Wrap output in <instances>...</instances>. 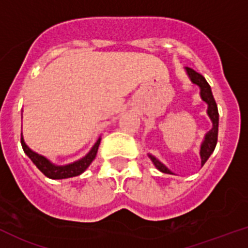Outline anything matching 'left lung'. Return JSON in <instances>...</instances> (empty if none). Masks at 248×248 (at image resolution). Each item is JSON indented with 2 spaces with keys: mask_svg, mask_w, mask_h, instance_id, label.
<instances>
[{
  "mask_svg": "<svg viewBox=\"0 0 248 248\" xmlns=\"http://www.w3.org/2000/svg\"><path fill=\"white\" fill-rule=\"evenodd\" d=\"M185 73L188 75L189 80L193 85L198 86L200 90V99L202 102H205L207 106L206 108V115L209 117V120L213 124V127L209 132L205 133L204 140H202V144H200V159H202V167L204 166L205 162L209 159L211 155H213L214 149H215L216 143H217V132H218V111H217V105H216L215 99L213 96V93H211L210 85L207 84V81L205 80V78L202 74L196 73L195 70L190 68H184ZM148 157L151 158L152 163L155 164V168L158 169L162 173L167 174H174L166 164H163L157 157H155L153 155L148 153Z\"/></svg>",
  "mask_w": 248,
  "mask_h": 248,
  "instance_id": "8db88e82",
  "label": "left lung"
}]
</instances>
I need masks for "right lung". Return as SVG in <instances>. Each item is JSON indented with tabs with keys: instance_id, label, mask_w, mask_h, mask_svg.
<instances>
[{
	"instance_id": "right-lung-1",
	"label": "right lung",
	"mask_w": 248,
	"mask_h": 248,
	"mask_svg": "<svg viewBox=\"0 0 248 248\" xmlns=\"http://www.w3.org/2000/svg\"><path fill=\"white\" fill-rule=\"evenodd\" d=\"M100 142H101V137H99V140L95 142L93 148L88 152V155H85L82 158H80V159L75 160L73 163H69V164H64V166H58V164H54L53 162H50L44 155H38L37 152L32 151L30 147L27 146L26 142H24L23 133H21V144L24 153L34 163V166L46 177L50 178V179H66V178L77 177V175H80L81 173H84L88 169V167L91 164V162L96 157Z\"/></svg>"
}]
</instances>
